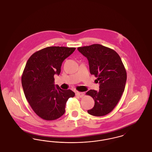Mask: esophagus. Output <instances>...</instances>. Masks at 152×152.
<instances>
[{
    "label": "esophagus",
    "instance_id": "obj_1",
    "mask_svg": "<svg viewBox=\"0 0 152 152\" xmlns=\"http://www.w3.org/2000/svg\"><path fill=\"white\" fill-rule=\"evenodd\" d=\"M76 95L79 97H83L84 96V94L83 92H77L76 93Z\"/></svg>",
    "mask_w": 152,
    "mask_h": 152
}]
</instances>
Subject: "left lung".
<instances>
[{
    "instance_id": "obj_1",
    "label": "left lung",
    "mask_w": 152,
    "mask_h": 152,
    "mask_svg": "<svg viewBox=\"0 0 152 152\" xmlns=\"http://www.w3.org/2000/svg\"><path fill=\"white\" fill-rule=\"evenodd\" d=\"M78 51L88 60L91 75L97 77L99 91L91 89L86 94L94 100V108L88 110L92 116L109 113L118 102L124 91L126 72L122 60L116 51L101 44L79 47Z\"/></svg>"
}]
</instances>
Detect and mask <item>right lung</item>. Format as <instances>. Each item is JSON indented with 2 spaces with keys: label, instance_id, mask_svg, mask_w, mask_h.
<instances>
[{
  "label": "right lung",
  "instance_id": "add662e5",
  "mask_svg": "<svg viewBox=\"0 0 152 152\" xmlns=\"http://www.w3.org/2000/svg\"><path fill=\"white\" fill-rule=\"evenodd\" d=\"M75 50L47 47L32 54L26 63L22 76L24 93L33 110L44 120H54L63 116L66 101L75 95L71 90L54 84V75L60 74L62 63Z\"/></svg>",
  "mask_w": 152,
  "mask_h": 152
}]
</instances>
